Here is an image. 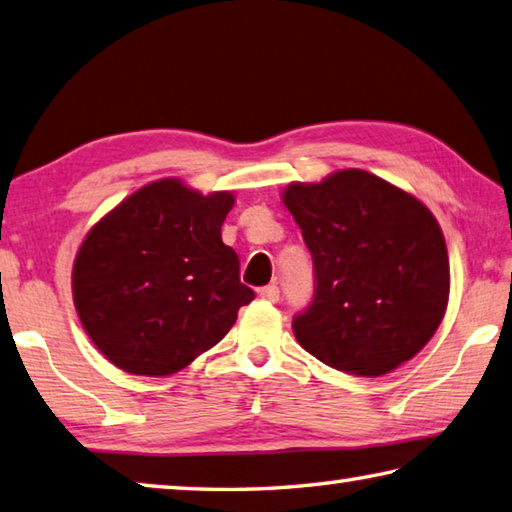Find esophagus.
Here are the masks:
<instances>
[{
	"instance_id": "34e87169",
	"label": "esophagus",
	"mask_w": 512,
	"mask_h": 512,
	"mask_svg": "<svg viewBox=\"0 0 512 512\" xmlns=\"http://www.w3.org/2000/svg\"><path fill=\"white\" fill-rule=\"evenodd\" d=\"M259 297L266 302H277L280 300V286L277 284H268L264 288H259Z\"/></svg>"
}]
</instances>
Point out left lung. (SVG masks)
Here are the masks:
<instances>
[{"instance_id": "1", "label": "left lung", "mask_w": 512, "mask_h": 512, "mask_svg": "<svg viewBox=\"0 0 512 512\" xmlns=\"http://www.w3.org/2000/svg\"><path fill=\"white\" fill-rule=\"evenodd\" d=\"M284 203L313 257L300 345L338 371L380 376L421 351L443 320L450 262L421 201L365 170L293 183Z\"/></svg>"}]
</instances>
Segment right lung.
<instances>
[{
    "instance_id": "obj_1",
    "label": "right lung",
    "mask_w": 512,
    "mask_h": 512,
    "mask_svg": "<svg viewBox=\"0 0 512 512\" xmlns=\"http://www.w3.org/2000/svg\"><path fill=\"white\" fill-rule=\"evenodd\" d=\"M235 203L163 179L89 230L73 264V302L94 345L136 376H170L215 347L255 291L221 241Z\"/></svg>"
}]
</instances>
